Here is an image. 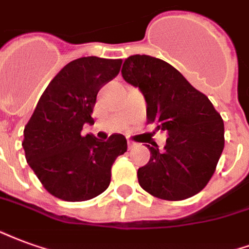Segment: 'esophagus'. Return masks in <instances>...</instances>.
<instances>
[{
  "mask_svg": "<svg viewBox=\"0 0 249 249\" xmlns=\"http://www.w3.org/2000/svg\"><path fill=\"white\" fill-rule=\"evenodd\" d=\"M135 146H137V143L131 142V141H128V142H127V147H128V150H132V148H134Z\"/></svg>",
  "mask_w": 249,
  "mask_h": 249,
  "instance_id": "obj_1",
  "label": "esophagus"
}]
</instances>
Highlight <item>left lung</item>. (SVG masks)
I'll list each match as a JSON object with an SVG mask.
<instances>
[{"mask_svg": "<svg viewBox=\"0 0 249 249\" xmlns=\"http://www.w3.org/2000/svg\"><path fill=\"white\" fill-rule=\"evenodd\" d=\"M122 77L143 94L147 121L168 135L162 151L147 146L151 157L138 170L141 187L164 200L196 195L210 182L224 148L220 114L203 92L159 58L128 57Z\"/></svg>", "mask_w": 249, "mask_h": 249, "instance_id": "8db88e82", "label": "left lung"}]
</instances>
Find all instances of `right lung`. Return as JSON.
Listing matches in <instances>:
<instances>
[{
	"instance_id": "right-lung-1",
	"label": "right lung",
	"mask_w": 249,
	"mask_h": 249,
	"mask_svg": "<svg viewBox=\"0 0 249 249\" xmlns=\"http://www.w3.org/2000/svg\"><path fill=\"white\" fill-rule=\"evenodd\" d=\"M122 59L82 57L67 63L49 83L23 130L29 166L53 196L66 201L90 200L110 184L111 166L127 151L122 134L106 142L83 124H94L97 94L121 70Z\"/></svg>"
}]
</instances>
